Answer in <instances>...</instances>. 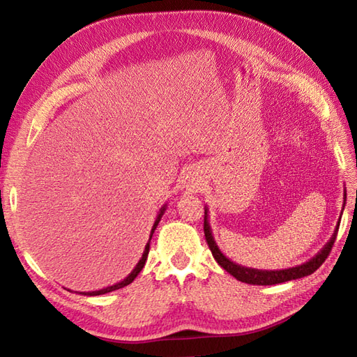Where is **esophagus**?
Here are the masks:
<instances>
[{"instance_id":"obj_1","label":"esophagus","mask_w":357,"mask_h":357,"mask_svg":"<svg viewBox=\"0 0 357 357\" xmlns=\"http://www.w3.org/2000/svg\"><path fill=\"white\" fill-rule=\"evenodd\" d=\"M185 188H187V190H190V192H195L196 188H198V183H196L195 179H188L185 183Z\"/></svg>"}]
</instances>
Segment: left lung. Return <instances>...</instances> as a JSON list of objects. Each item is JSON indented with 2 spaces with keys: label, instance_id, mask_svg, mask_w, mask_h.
I'll list each match as a JSON object with an SVG mask.
<instances>
[{
  "label": "left lung",
  "instance_id": "left-lung-1",
  "mask_svg": "<svg viewBox=\"0 0 357 357\" xmlns=\"http://www.w3.org/2000/svg\"><path fill=\"white\" fill-rule=\"evenodd\" d=\"M345 201H347V192H344V206H342V211L345 207ZM206 211H204V233H206V239L208 248L211 250V255L216 259V262L221 265V267L229 271L233 278H236L241 282L245 284H253V285H275V284H280V282H287V280H294V279H301L304 276L312 275L317 268L321 267L324 264V261L327 259V256L331 252V247L335 244L336 234L339 230V224H340V218H342V211H340L339 221L336 224V229L333 231L330 241L325 244L319 252H317L312 259H308L307 262L296 265V267H290V268H282V270H259V268H252V267H245V265H241L233 262L231 259H229L222 252L221 248L218 247L213 231H211V227L208 222V207H204Z\"/></svg>",
  "mask_w": 357,
  "mask_h": 357
}]
</instances>
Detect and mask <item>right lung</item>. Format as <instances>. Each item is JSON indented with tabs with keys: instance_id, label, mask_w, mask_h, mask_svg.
Masks as SVG:
<instances>
[{
	"instance_id": "add662e5",
	"label": "right lung",
	"mask_w": 357,
	"mask_h": 357,
	"mask_svg": "<svg viewBox=\"0 0 357 357\" xmlns=\"http://www.w3.org/2000/svg\"><path fill=\"white\" fill-rule=\"evenodd\" d=\"M165 210H167V204H164V206H162L161 208H159L158 215H156V219H155V222H153V227H151V231H150L149 242H147L146 248H144V253H142V256H141V259L138 261V264L135 265V268H133L130 273H128L127 278H124L123 280H119V282H116V284L109 285V287H105V288H101V290H96V291H78V293H79V294H84V296H100V294H105V293H110V291L119 290V288H123V287H126V285H128V284H132L133 280H135V278L138 276V275H139V271L144 268V265H146L147 256H149V250H150V239H151V236H153V233H155V230H156V227H158L159 221H161V218L164 216Z\"/></svg>"
}]
</instances>
